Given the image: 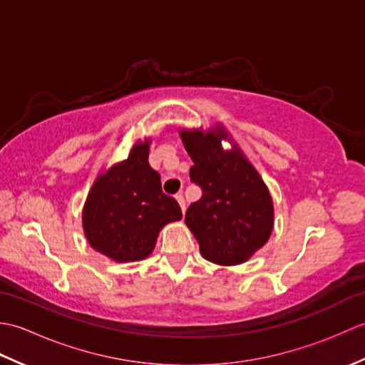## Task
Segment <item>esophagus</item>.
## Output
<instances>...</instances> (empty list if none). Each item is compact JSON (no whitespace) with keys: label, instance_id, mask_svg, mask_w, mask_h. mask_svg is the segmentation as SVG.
Masks as SVG:
<instances>
[{"label":"esophagus","instance_id":"esophagus-1","mask_svg":"<svg viewBox=\"0 0 365 365\" xmlns=\"http://www.w3.org/2000/svg\"><path fill=\"white\" fill-rule=\"evenodd\" d=\"M175 199H177V202H178V205H180V208H182V212L185 213V210H187V205H185V199H183V196H182V195H175Z\"/></svg>","mask_w":365,"mask_h":365}]
</instances>
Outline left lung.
I'll use <instances>...</instances> for the list:
<instances>
[{
  "instance_id": "1",
  "label": "left lung",
  "mask_w": 365,
  "mask_h": 365,
  "mask_svg": "<svg viewBox=\"0 0 365 365\" xmlns=\"http://www.w3.org/2000/svg\"><path fill=\"white\" fill-rule=\"evenodd\" d=\"M180 138L195 161L191 182L202 190V197L185 215L200 254L218 265L246 262L273 230V200L267 185L237 144L222 150L221 141L229 135L221 125L207 133L182 130Z\"/></svg>"
}]
</instances>
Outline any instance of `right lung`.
<instances>
[{
  "label": "right lung",
  "instance_id": "add662e5",
  "mask_svg": "<svg viewBox=\"0 0 365 365\" xmlns=\"http://www.w3.org/2000/svg\"><path fill=\"white\" fill-rule=\"evenodd\" d=\"M149 144L136 143L127 160L100 175L83 208L89 245L115 262L145 259L160 230L182 220L177 200L161 191L160 174L149 165Z\"/></svg>",
  "mask_w": 365,
  "mask_h": 365
}]
</instances>
